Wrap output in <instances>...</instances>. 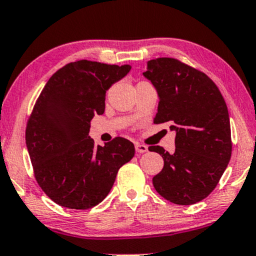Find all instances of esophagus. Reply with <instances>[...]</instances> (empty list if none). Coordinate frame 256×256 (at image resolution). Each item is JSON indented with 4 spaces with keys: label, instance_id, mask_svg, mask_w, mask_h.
Segmentation results:
<instances>
[{
    "label": "esophagus",
    "instance_id": "34e87169",
    "mask_svg": "<svg viewBox=\"0 0 256 256\" xmlns=\"http://www.w3.org/2000/svg\"><path fill=\"white\" fill-rule=\"evenodd\" d=\"M135 151L138 153H145L148 151V147L146 145H142V144H135Z\"/></svg>",
    "mask_w": 256,
    "mask_h": 256
}]
</instances>
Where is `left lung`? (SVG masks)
<instances>
[{"label": "left lung", "mask_w": 256, "mask_h": 256, "mask_svg": "<svg viewBox=\"0 0 256 256\" xmlns=\"http://www.w3.org/2000/svg\"><path fill=\"white\" fill-rule=\"evenodd\" d=\"M144 76L157 90L153 122L170 123L175 152L148 147L164 159L152 182L159 195L176 205H193L208 196L231 158L228 106L217 85L202 72L170 57L147 62Z\"/></svg>", "instance_id": "1"}]
</instances>
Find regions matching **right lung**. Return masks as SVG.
I'll return each instance as SVG.
<instances>
[{
    "label": "right lung",
    "instance_id": "right-lung-1",
    "mask_svg": "<svg viewBox=\"0 0 256 256\" xmlns=\"http://www.w3.org/2000/svg\"><path fill=\"white\" fill-rule=\"evenodd\" d=\"M130 69L87 60L72 62L39 94L27 121L26 146L38 184L60 206L98 205L120 168L134 157L133 142L124 138L99 146L88 135L93 116L104 112L106 91Z\"/></svg>",
    "mask_w": 256,
    "mask_h": 256
}]
</instances>
